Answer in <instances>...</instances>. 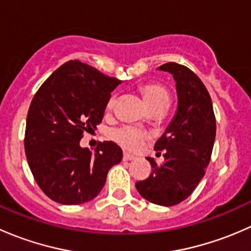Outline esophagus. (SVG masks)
Returning <instances> with one entry per match:
<instances>
[{
	"label": "esophagus",
	"mask_w": 251,
	"mask_h": 251,
	"mask_svg": "<svg viewBox=\"0 0 251 251\" xmlns=\"http://www.w3.org/2000/svg\"><path fill=\"white\" fill-rule=\"evenodd\" d=\"M136 156L135 155H131L128 153H124V160L125 161H130V160H135Z\"/></svg>",
	"instance_id": "esophagus-1"
}]
</instances>
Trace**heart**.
<instances>
[{
    "instance_id": "obj_1",
    "label": "heart",
    "mask_w": 251,
    "mask_h": 251,
    "mask_svg": "<svg viewBox=\"0 0 251 251\" xmlns=\"http://www.w3.org/2000/svg\"><path fill=\"white\" fill-rule=\"evenodd\" d=\"M141 93L149 108H153L154 105L160 104V103L169 102V95L166 92V90L163 86L156 85V83H148V85L142 86ZM115 100V96H111L107 103L108 109H111L114 107ZM111 138L115 142H118L124 148L136 151H140L142 147L144 146L147 138H148V135H147V132H144V131H142L137 127L125 126V127L114 130L111 132Z\"/></svg>"
}]
</instances>
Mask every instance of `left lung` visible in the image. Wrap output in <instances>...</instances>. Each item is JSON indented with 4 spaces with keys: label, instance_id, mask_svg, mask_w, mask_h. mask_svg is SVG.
<instances>
[{
    "label": "left lung",
    "instance_id": "8db88e82",
    "mask_svg": "<svg viewBox=\"0 0 251 251\" xmlns=\"http://www.w3.org/2000/svg\"><path fill=\"white\" fill-rule=\"evenodd\" d=\"M158 70L173 75L177 110L154 146L155 151H165V160L158 165L153 158H147L151 174L138 181L136 188L151 203L173 206L188 198L204 177L216 136V120L209 92L191 69L170 62Z\"/></svg>",
    "mask_w": 251,
    "mask_h": 251
}]
</instances>
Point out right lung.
<instances>
[{
  "label": "right lung",
  "mask_w": 251,
  "mask_h": 251,
  "mask_svg": "<svg viewBox=\"0 0 251 251\" xmlns=\"http://www.w3.org/2000/svg\"><path fill=\"white\" fill-rule=\"evenodd\" d=\"M121 80L80 60H69L42 83L30 104L25 153L35 181L48 198L64 205L92 201L108 171L123 159L114 142L95 151L80 146L85 131L102 121L108 100Z\"/></svg>",
  "instance_id": "right-lung-1"
}]
</instances>
